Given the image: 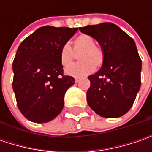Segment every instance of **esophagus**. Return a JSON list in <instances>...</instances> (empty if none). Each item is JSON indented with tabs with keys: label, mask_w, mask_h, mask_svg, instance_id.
<instances>
[{
	"label": "esophagus",
	"mask_w": 152,
	"mask_h": 152,
	"mask_svg": "<svg viewBox=\"0 0 152 152\" xmlns=\"http://www.w3.org/2000/svg\"><path fill=\"white\" fill-rule=\"evenodd\" d=\"M79 81V78H75V79H74V82H75V83H78Z\"/></svg>",
	"instance_id": "34e87169"
}]
</instances>
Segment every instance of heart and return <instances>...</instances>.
Returning <instances> with one entry per match:
<instances>
[{
	"mask_svg": "<svg viewBox=\"0 0 152 152\" xmlns=\"http://www.w3.org/2000/svg\"><path fill=\"white\" fill-rule=\"evenodd\" d=\"M75 55H79L80 62L70 66L76 57ZM59 57L62 67L70 66L66 68V74L77 78L91 74L94 72L95 67H102L104 62L103 50L96 45L95 39L88 34H80L75 38L73 49L67 43L62 45L59 51Z\"/></svg>",
	"mask_w": 152,
	"mask_h": 152,
	"instance_id": "obj_1",
	"label": "heart"
}]
</instances>
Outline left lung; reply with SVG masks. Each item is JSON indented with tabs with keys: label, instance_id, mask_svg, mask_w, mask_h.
<instances>
[{
	"label": "left lung",
	"instance_id": "1",
	"mask_svg": "<svg viewBox=\"0 0 152 152\" xmlns=\"http://www.w3.org/2000/svg\"><path fill=\"white\" fill-rule=\"evenodd\" d=\"M79 30L96 39L104 52L101 69L88 77L87 102L102 117L119 118L131 108L141 84V60L134 40L112 23Z\"/></svg>",
	"mask_w": 152,
	"mask_h": 152
}]
</instances>
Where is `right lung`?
<instances>
[{"label":"right lung","mask_w":152,"mask_h":152,"mask_svg":"<svg viewBox=\"0 0 152 152\" xmlns=\"http://www.w3.org/2000/svg\"><path fill=\"white\" fill-rule=\"evenodd\" d=\"M77 30L41 27L18 46L12 62V88L18 107L29 121L47 123L61 112L74 78L63 74L59 51Z\"/></svg>","instance_id":"add662e5"}]
</instances>
